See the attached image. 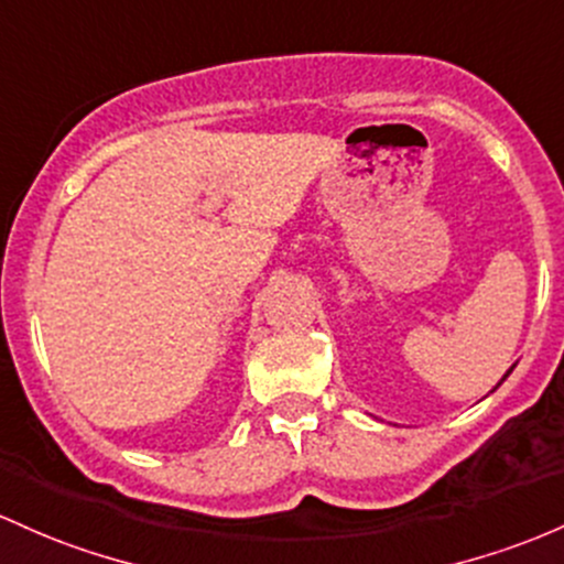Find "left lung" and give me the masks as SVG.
Wrapping results in <instances>:
<instances>
[{
	"label": "left lung",
	"instance_id": "left-lung-1",
	"mask_svg": "<svg viewBox=\"0 0 564 564\" xmlns=\"http://www.w3.org/2000/svg\"><path fill=\"white\" fill-rule=\"evenodd\" d=\"M513 367H517V364H513ZM513 367H511V369H509V372H506V375H503V380H506V377H509V375H511V372H513ZM503 380H500V382H503ZM500 382H498V386H500ZM498 386H495V388H498Z\"/></svg>",
	"mask_w": 564,
	"mask_h": 564
}]
</instances>
